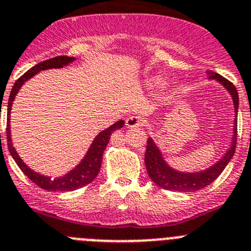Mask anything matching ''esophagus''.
<instances>
[{"instance_id": "1", "label": "esophagus", "mask_w": 251, "mask_h": 251, "mask_svg": "<svg viewBox=\"0 0 251 251\" xmlns=\"http://www.w3.org/2000/svg\"><path fill=\"white\" fill-rule=\"evenodd\" d=\"M126 126L127 127H142V126H145V121L140 116H130L126 120Z\"/></svg>"}]
</instances>
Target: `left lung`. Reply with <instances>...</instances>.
I'll return each instance as SVG.
<instances>
[{
  "mask_svg": "<svg viewBox=\"0 0 251 251\" xmlns=\"http://www.w3.org/2000/svg\"><path fill=\"white\" fill-rule=\"evenodd\" d=\"M209 78L219 81V82L230 92L232 101H234V109H235V124H234V135H232V142L229 150L226 151L225 156L220 159V161L216 162L214 166L209 168L205 171L200 173H180L177 170H174L169 166L162 159V155L155 142L151 137L148 139V145H146L145 153V165L150 179L156 185H159L161 189L173 191H182V193H194L200 189H204L205 186L210 185L214 180L218 179V176L223 173L226 165L234 156L236 148V137H238V107H239V95L235 86L223 77L216 72L209 71Z\"/></svg>",
  "mask_w": 251,
  "mask_h": 251,
  "instance_id": "obj_1",
  "label": "left lung"
}]
</instances>
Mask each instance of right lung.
I'll use <instances>...</instances> for the list:
<instances>
[{
  "mask_svg": "<svg viewBox=\"0 0 251 251\" xmlns=\"http://www.w3.org/2000/svg\"><path fill=\"white\" fill-rule=\"evenodd\" d=\"M75 60V57H69V56H57V57L50 58V60L42 61L40 64H37L36 66H33L32 69H30L26 74L21 76L19 80L16 81L15 85H13L12 90H11L10 98H8V103H7V126H6V134H7V146L8 150H10L11 156L13 157V160L16 161V164L19 165V168L21 169L22 173L25 175H27V177L30 180H32L37 186H40L44 190L49 191H72L76 190V189H80V187L85 186V185L90 184L92 180L99 175V171L101 168V161H102V155L103 150L106 149L107 144L110 141V137L111 134L115 130H119L124 126V120L117 121L114 125H111L110 127H107L106 130L101 131L98 136L95 137L94 142L90 146L89 151H87L86 156L83 157L82 161L76 166L74 170L70 171L69 174H66L62 177H58V179H51L49 176L40 175V174L35 173L33 170H31L26 164L21 160V157L17 155L15 148L12 145V140H11V131H10V114H11V106H12L13 100H15V96L17 95L19 90L21 89V86L25 83V81H27L28 78H31L32 76H35L37 72H40L41 70H49V69H60V67H64L66 65H69L70 62ZM2 103V102H1ZM2 107V105H1Z\"/></svg>",
  "mask_w": 251,
  "mask_h": 251,
  "instance_id": "add662e5",
  "label": "right lung"
}]
</instances>
